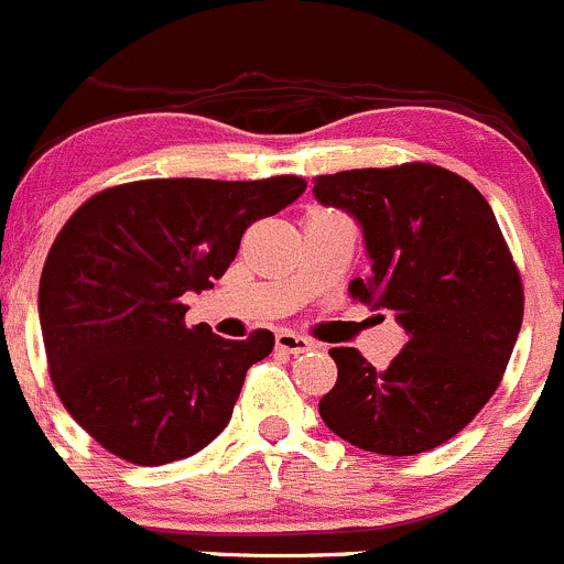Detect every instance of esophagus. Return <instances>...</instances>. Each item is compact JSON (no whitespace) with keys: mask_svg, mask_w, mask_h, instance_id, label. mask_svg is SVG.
Wrapping results in <instances>:
<instances>
[{"mask_svg":"<svg viewBox=\"0 0 564 564\" xmlns=\"http://www.w3.org/2000/svg\"><path fill=\"white\" fill-rule=\"evenodd\" d=\"M274 345H276V350H282V354H290V356H299V354H304V350L317 348V345L312 343V339L301 337V334H293V332H280V334H276Z\"/></svg>","mask_w":564,"mask_h":564,"instance_id":"esophagus-1","label":"esophagus"}]
</instances>
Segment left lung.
Masks as SVG:
<instances>
[{
	"mask_svg": "<svg viewBox=\"0 0 564 564\" xmlns=\"http://www.w3.org/2000/svg\"><path fill=\"white\" fill-rule=\"evenodd\" d=\"M323 205L354 216L372 274L350 295L392 310L405 345L387 370L332 348L328 431L378 455H416L458 436L499 387L523 321V284L488 199L436 164L317 175Z\"/></svg>",
	"mask_w": 564,
	"mask_h": 564,
	"instance_id": "left-lung-1",
	"label": "left lung"
}]
</instances>
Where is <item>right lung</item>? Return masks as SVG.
<instances>
[{
    "label": "right lung",
    "mask_w": 564,
    "mask_h": 564,
    "mask_svg": "<svg viewBox=\"0 0 564 564\" xmlns=\"http://www.w3.org/2000/svg\"><path fill=\"white\" fill-rule=\"evenodd\" d=\"M304 188L295 175L153 177L104 188L65 221L41 274V332L54 392L100 447L164 466L225 431L274 334L188 328L183 293L214 288L247 227Z\"/></svg>",
    "instance_id": "right-lung-1"
}]
</instances>
